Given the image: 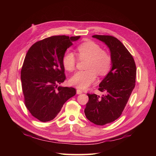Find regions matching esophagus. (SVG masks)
Returning a JSON list of instances; mask_svg holds the SVG:
<instances>
[{
	"mask_svg": "<svg viewBox=\"0 0 156 156\" xmlns=\"http://www.w3.org/2000/svg\"><path fill=\"white\" fill-rule=\"evenodd\" d=\"M76 92H77V94H81L83 93V91L81 90H80V89H77Z\"/></svg>",
	"mask_w": 156,
	"mask_h": 156,
	"instance_id": "34e87169",
	"label": "esophagus"
}]
</instances>
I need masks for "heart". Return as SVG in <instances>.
<instances>
[{"mask_svg": "<svg viewBox=\"0 0 156 156\" xmlns=\"http://www.w3.org/2000/svg\"><path fill=\"white\" fill-rule=\"evenodd\" d=\"M81 57L88 58L87 70H80L75 73L70 78L69 83L73 86L81 89H85L96 81L97 73L100 75H106L110 70L111 58L106 52L102 51L100 45L93 41L81 44L77 48ZM64 68L72 71L75 68V57L72 51H68L62 58Z\"/></svg>", "mask_w": 156, "mask_h": 156, "instance_id": "obj_1", "label": "heart"}]
</instances>
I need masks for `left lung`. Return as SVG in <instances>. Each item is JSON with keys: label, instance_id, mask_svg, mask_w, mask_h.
<instances>
[{"label": "left lung", "instance_id": "8db88e82", "mask_svg": "<svg viewBox=\"0 0 156 156\" xmlns=\"http://www.w3.org/2000/svg\"><path fill=\"white\" fill-rule=\"evenodd\" d=\"M110 50L111 68L99 84V90L105 92L101 97L87 94L89 100L84 108L88 120L99 126L114 122L120 116L135 86L136 66L126 47L111 36L94 35Z\"/></svg>", "mask_w": 156, "mask_h": 156}]
</instances>
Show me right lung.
Returning <instances> with one entry per match:
<instances>
[{"mask_svg":"<svg viewBox=\"0 0 156 156\" xmlns=\"http://www.w3.org/2000/svg\"><path fill=\"white\" fill-rule=\"evenodd\" d=\"M80 37H48L32 45L25 56L21 72L25 105L41 122L54 119L65 102L76 94L74 88L58 84L66 79L63 56Z\"/></svg>","mask_w":156,"mask_h":156,"instance_id":"right-lung-1","label":"right lung"}]
</instances>
